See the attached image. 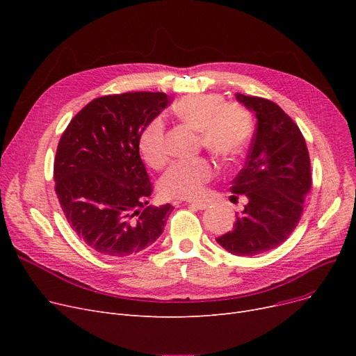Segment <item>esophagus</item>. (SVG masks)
<instances>
[{"instance_id": "esophagus-1", "label": "esophagus", "mask_w": 356, "mask_h": 356, "mask_svg": "<svg viewBox=\"0 0 356 356\" xmlns=\"http://www.w3.org/2000/svg\"><path fill=\"white\" fill-rule=\"evenodd\" d=\"M191 207H195L196 209H200V211H203V209H207L209 204L208 203H204V202H188Z\"/></svg>"}]
</instances>
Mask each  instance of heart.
<instances>
[{
    "label": "heart",
    "instance_id": "obj_1",
    "mask_svg": "<svg viewBox=\"0 0 356 356\" xmlns=\"http://www.w3.org/2000/svg\"><path fill=\"white\" fill-rule=\"evenodd\" d=\"M183 124L199 131L200 143L220 160H234L247 148L252 136L251 112L239 102H225L219 93H193L180 98L173 106ZM138 148L143 160L160 168L167 160L165 125L157 117L141 131ZM213 176V165L204 157L173 163L160 179V191L165 197L196 199Z\"/></svg>",
    "mask_w": 356,
    "mask_h": 356
}]
</instances>
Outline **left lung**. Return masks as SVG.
<instances>
[{
	"instance_id": "obj_1",
	"label": "left lung",
	"mask_w": 356,
	"mask_h": 356,
	"mask_svg": "<svg viewBox=\"0 0 356 356\" xmlns=\"http://www.w3.org/2000/svg\"><path fill=\"white\" fill-rule=\"evenodd\" d=\"M236 99L258 120L245 165L231 186L248 203L234 229L216 241L234 255L252 257L282 245L298 225L312 186L310 157L300 128L275 102L242 93Z\"/></svg>"
}]
</instances>
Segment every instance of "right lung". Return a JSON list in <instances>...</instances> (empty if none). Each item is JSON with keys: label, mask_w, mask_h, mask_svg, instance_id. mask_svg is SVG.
I'll return each instance as SVG.
<instances>
[{"label": "right lung", "mask_w": 356, "mask_h": 356, "mask_svg": "<svg viewBox=\"0 0 356 356\" xmlns=\"http://www.w3.org/2000/svg\"><path fill=\"white\" fill-rule=\"evenodd\" d=\"M170 104L164 92L90 101L72 118L54 157V191L85 244L111 258L136 255L161 235L172 204L145 207L153 184L140 157L145 125Z\"/></svg>", "instance_id": "right-lung-1"}]
</instances>
